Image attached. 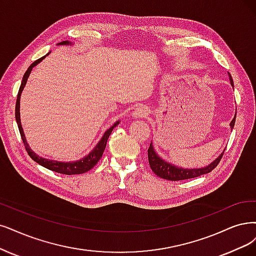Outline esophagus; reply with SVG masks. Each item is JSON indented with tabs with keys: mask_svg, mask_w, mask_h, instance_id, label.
<instances>
[{
	"mask_svg": "<svg viewBox=\"0 0 256 256\" xmlns=\"http://www.w3.org/2000/svg\"><path fill=\"white\" fill-rule=\"evenodd\" d=\"M148 108H144V106H140L138 108H136L133 112V117L134 118H144L148 116Z\"/></svg>",
	"mask_w": 256,
	"mask_h": 256,
	"instance_id": "esophagus-1",
	"label": "esophagus"
}]
</instances>
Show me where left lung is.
I'll use <instances>...</instances> for the list:
<instances>
[{
  "mask_svg": "<svg viewBox=\"0 0 256 256\" xmlns=\"http://www.w3.org/2000/svg\"><path fill=\"white\" fill-rule=\"evenodd\" d=\"M229 79H230V83L232 85V88H234L233 80H232V77H231L230 74H229ZM235 118H236V114H235L234 118L232 119V121L230 123L231 130H233L234 124H235ZM224 153V150L218 157H217L215 160H213V162L210 164H208L206 166L198 168H182V166H175L171 162H168L166 160H164V158L160 157L156 153V150H155L152 142H150V148L148 150V164H150V168H152V171L157 176L162 177L164 179H168V180H172V182L184 180V179L195 178V177H198L200 175H204V174L210 173L212 170H214L217 166V164H220Z\"/></svg>",
  "mask_w": 256,
  "mask_h": 256,
  "instance_id": "8db88e82",
  "label": "left lung"
}]
</instances>
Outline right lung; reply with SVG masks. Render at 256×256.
<instances>
[{"instance_id":"1","label":"right lung","mask_w":256,"mask_h":256,"mask_svg":"<svg viewBox=\"0 0 256 256\" xmlns=\"http://www.w3.org/2000/svg\"><path fill=\"white\" fill-rule=\"evenodd\" d=\"M56 45H72V43L70 42V41H63L61 43H58ZM50 52L47 54L46 56H48ZM46 56H42V58H40V59H38L36 61H34L30 66V68H28V70H26V72L23 76L22 83H21L20 90H18V98H16V123H18V130H20L23 144L25 146V148L27 150L28 155H30L32 157V159L34 160L36 164H39L40 166L50 170V171L60 173V174H65V175L82 174V173L90 171V168H92L94 166L97 164V162L102 157L104 150H106L108 139V137L112 133V130H114V128H116L119 124L120 121H116L108 130H106V133L103 134L102 138L99 140V142L96 144V146H94L90 150L88 155L84 156L83 158H81L79 160H76V162H58V160H52V159H47V158H43L41 156H38L34 152V150L30 148V146H28L26 138H25V135H24V130H23V128H22V124H21V117H20V99H21L22 92H23L25 85H26L27 79H28V77H30V74L32 68H34L36 65L39 64L42 60H44L46 58Z\"/></svg>"}]
</instances>
